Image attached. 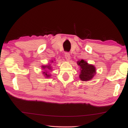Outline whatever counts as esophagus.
<instances>
[{"label":"esophagus","mask_w":128,"mask_h":128,"mask_svg":"<svg viewBox=\"0 0 128 128\" xmlns=\"http://www.w3.org/2000/svg\"><path fill=\"white\" fill-rule=\"evenodd\" d=\"M65 57L66 60H67V61H69L70 60L71 58V56H70V54L69 52H66L65 53Z\"/></svg>","instance_id":"esophagus-1"}]
</instances>
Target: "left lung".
<instances>
[{
  "label": "left lung",
  "mask_w": 128,
  "mask_h": 128,
  "mask_svg": "<svg viewBox=\"0 0 128 128\" xmlns=\"http://www.w3.org/2000/svg\"><path fill=\"white\" fill-rule=\"evenodd\" d=\"M78 65L81 68V72L80 74V78L82 81H89L94 76L96 72L95 68L94 66L88 64L86 61L83 60L77 62Z\"/></svg>",
  "instance_id": "8db88e82"
}]
</instances>
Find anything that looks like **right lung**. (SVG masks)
Instances as JSON below:
<instances>
[{"label": "right lung", "instance_id": "1", "mask_svg": "<svg viewBox=\"0 0 128 128\" xmlns=\"http://www.w3.org/2000/svg\"><path fill=\"white\" fill-rule=\"evenodd\" d=\"M42 68H43V69L47 68V69L50 70L51 69H52V67H50V65L48 66H42ZM43 74H44V75H45L46 77H48V76H50V75H48V74H47V72H43Z\"/></svg>", "mask_w": 128, "mask_h": 128}]
</instances>
